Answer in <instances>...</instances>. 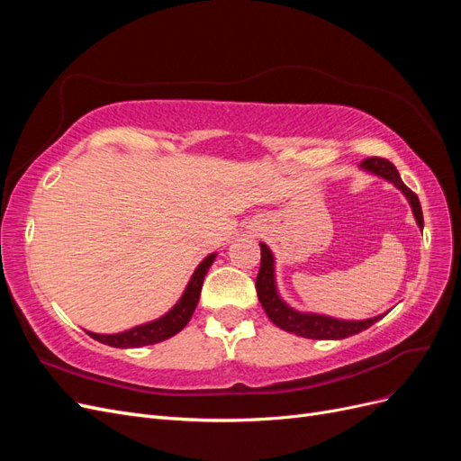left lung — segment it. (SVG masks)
I'll use <instances>...</instances> for the list:
<instances>
[{
	"instance_id": "left-lung-1",
	"label": "left lung",
	"mask_w": 461,
	"mask_h": 461,
	"mask_svg": "<svg viewBox=\"0 0 461 461\" xmlns=\"http://www.w3.org/2000/svg\"><path fill=\"white\" fill-rule=\"evenodd\" d=\"M361 169H366L376 176L386 178L388 183H393L398 190H402L403 196L408 198L413 217L417 221L420 229H423V212H421V203L420 198L402 183V178L396 171V167L390 163L384 158H367L361 161ZM261 246V267L256 278V290H258V298L263 305L265 313L273 321V323L283 329L286 332H294L298 337L303 339H315V340H340V339H348L352 334H357L361 330L369 329L371 325H375L376 321L383 319L384 315H376L366 321H342V319H334V317H327V315H317V313H302L292 310L290 305H286L281 296L276 292V285H275V259L271 249L265 246L263 242Z\"/></svg>"
}]
</instances>
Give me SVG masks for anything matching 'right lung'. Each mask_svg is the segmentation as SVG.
<instances>
[{
	"label": "right lung",
	"mask_w": 461,
	"mask_h": 461,
	"mask_svg": "<svg viewBox=\"0 0 461 461\" xmlns=\"http://www.w3.org/2000/svg\"><path fill=\"white\" fill-rule=\"evenodd\" d=\"M213 261H215V254H209L198 265V269L194 271L190 283L186 285L185 294L180 296V300L175 303V308L171 312H167L163 317L117 334H95V332H88V334L94 340L113 346V348H140V346L156 344L175 337L178 330H183L188 325L194 310H196V305L200 302L203 276L207 269L212 267Z\"/></svg>",
	"instance_id": "1"
}]
</instances>
